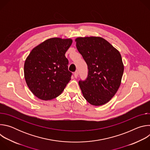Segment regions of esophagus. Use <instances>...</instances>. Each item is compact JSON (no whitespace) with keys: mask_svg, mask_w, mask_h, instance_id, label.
<instances>
[{"mask_svg":"<svg viewBox=\"0 0 150 150\" xmlns=\"http://www.w3.org/2000/svg\"><path fill=\"white\" fill-rule=\"evenodd\" d=\"M78 76V71H75L74 73V76L75 78H77Z\"/></svg>","mask_w":150,"mask_h":150,"instance_id":"esophagus-1","label":"esophagus"}]
</instances>
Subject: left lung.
<instances>
[{
    "mask_svg": "<svg viewBox=\"0 0 150 150\" xmlns=\"http://www.w3.org/2000/svg\"><path fill=\"white\" fill-rule=\"evenodd\" d=\"M76 46L88 66V76L79 85L89 103L101 105L109 102L117 91L124 67L119 52L99 37H78Z\"/></svg>",
    "mask_w": 150,
    "mask_h": 150,
    "instance_id": "1",
    "label": "left lung"
}]
</instances>
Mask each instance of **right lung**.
<instances>
[{
	"instance_id": "1",
	"label": "right lung",
	"mask_w": 150,
	"mask_h": 150,
	"mask_svg": "<svg viewBox=\"0 0 150 150\" xmlns=\"http://www.w3.org/2000/svg\"><path fill=\"white\" fill-rule=\"evenodd\" d=\"M72 39L52 38L34 47L24 63V77L33 94L42 100L58 97L71 80L65 53Z\"/></svg>"
}]
</instances>
